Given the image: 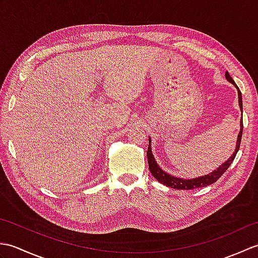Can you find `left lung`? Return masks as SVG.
<instances>
[{"mask_svg":"<svg viewBox=\"0 0 258 258\" xmlns=\"http://www.w3.org/2000/svg\"><path fill=\"white\" fill-rule=\"evenodd\" d=\"M225 78L229 82V83H232L237 89L238 105H239L240 109L243 111L242 93H240L237 85L235 84L234 80L231 78V75H229L227 71L225 72ZM242 134H243V123L240 122V131H239L238 136H237L236 149H235V152L233 153V155L229 157L227 161L224 162L222 165L218 166L216 169H214L212 173H208L206 175H203V176L190 178V179H184V178H180V177L173 176V175L166 173L165 171H163V169L160 167V165L157 164V162L155 161L154 155H153L152 146H151V138H149L150 143H149V149H147L146 154H147V161H149L150 171H151L153 176H154L158 180V182L164 184V185H166L167 187H172V188H175V189H194V188H199V187H205V186H208V185H211L213 183H215L216 180L227 171V168L233 163L234 158H235V156H236L237 152L239 150L240 140H242Z\"/></svg>","mask_w":258,"mask_h":258,"instance_id":"left-lung-1","label":"left lung"}]
</instances>
